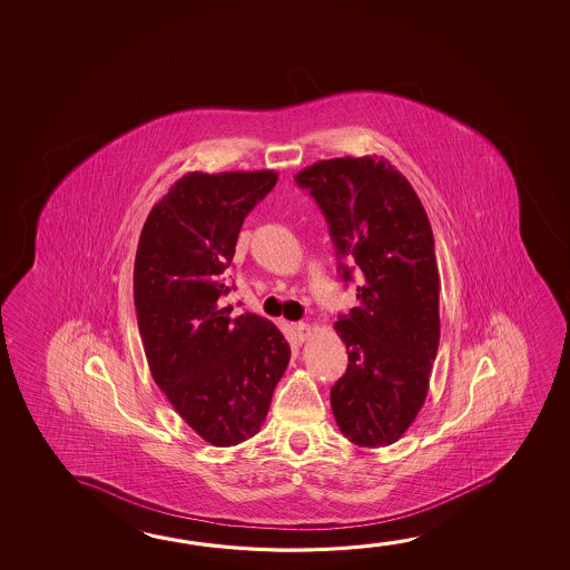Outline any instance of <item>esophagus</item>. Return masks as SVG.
<instances>
[{"instance_id":"esophagus-1","label":"esophagus","mask_w":570,"mask_h":570,"mask_svg":"<svg viewBox=\"0 0 570 570\" xmlns=\"http://www.w3.org/2000/svg\"><path fill=\"white\" fill-rule=\"evenodd\" d=\"M294 332H296V337H298V342H306V340H308L309 334H312V327H309V324L298 322V324H294Z\"/></svg>"}]
</instances>
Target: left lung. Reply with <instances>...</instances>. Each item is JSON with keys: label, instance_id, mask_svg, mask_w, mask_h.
Instances as JSON below:
<instances>
[{"label": "left lung", "instance_id": "1", "mask_svg": "<svg viewBox=\"0 0 570 570\" xmlns=\"http://www.w3.org/2000/svg\"><path fill=\"white\" fill-rule=\"evenodd\" d=\"M326 216L342 281L360 304L334 330L347 370L330 393L337 428L360 448L392 445L417 417L439 347V272L420 196L383 157L317 160L296 175Z\"/></svg>", "mask_w": 570, "mask_h": 570}]
</instances>
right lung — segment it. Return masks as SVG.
Listing matches in <instances>:
<instances>
[{"mask_svg": "<svg viewBox=\"0 0 570 570\" xmlns=\"http://www.w3.org/2000/svg\"><path fill=\"white\" fill-rule=\"evenodd\" d=\"M276 170L187 173L153 206L132 272L150 374L178 415L216 448L261 431L289 345L266 317H230L220 296L244 218Z\"/></svg>", "mask_w": 570, "mask_h": 570, "instance_id": "add662e5", "label": "right lung"}]
</instances>
